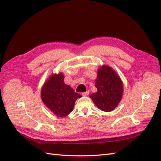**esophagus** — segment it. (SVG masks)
Returning <instances> with one entry per match:
<instances>
[{"label":"esophagus","mask_w":161,"mask_h":161,"mask_svg":"<svg viewBox=\"0 0 161 161\" xmlns=\"http://www.w3.org/2000/svg\"><path fill=\"white\" fill-rule=\"evenodd\" d=\"M89 94V91H86V92H82V96H87Z\"/></svg>","instance_id":"esophagus-1"}]
</instances>
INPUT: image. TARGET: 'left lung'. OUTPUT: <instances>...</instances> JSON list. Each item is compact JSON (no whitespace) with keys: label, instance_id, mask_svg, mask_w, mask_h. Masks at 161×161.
I'll list each match as a JSON object with an SVG mask.
<instances>
[{"label":"left lung","instance_id":"left-lung-1","mask_svg":"<svg viewBox=\"0 0 161 161\" xmlns=\"http://www.w3.org/2000/svg\"><path fill=\"white\" fill-rule=\"evenodd\" d=\"M95 86L97 91L90 97L97 108L104 111H113L123 93L122 82L119 76L110 67L104 66L97 72Z\"/></svg>","mask_w":161,"mask_h":161}]
</instances>
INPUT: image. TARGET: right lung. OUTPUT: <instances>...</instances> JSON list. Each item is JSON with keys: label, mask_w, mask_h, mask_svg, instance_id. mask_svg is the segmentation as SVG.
<instances>
[{"label": "right lung", "mask_w": 161, "mask_h": 161, "mask_svg": "<svg viewBox=\"0 0 161 161\" xmlns=\"http://www.w3.org/2000/svg\"><path fill=\"white\" fill-rule=\"evenodd\" d=\"M80 97V95L64 83V76L61 73L52 76L42 89L43 103L60 118H64L70 113L76 100Z\"/></svg>", "instance_id": "right-lung-1"}]
</instances>
